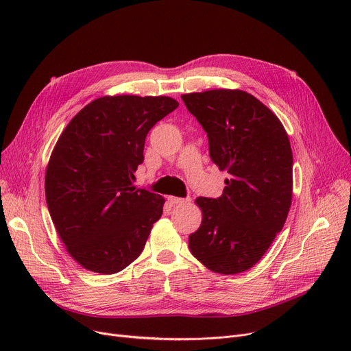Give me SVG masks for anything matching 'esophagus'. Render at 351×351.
<instances>
[{"label":"esophagus","mask_w":351,"mask_h":351,"mask_svg":"<svg viewBox=\"0 0 351 351\" xmlns=\"http://www.w3.org/2000/svg\"><path fill=\"white\" fill-rule=\"evenodd\" d=\"M168 200L171 202L172 205H182V204H186V202H188L189 199H183V197H175V196H169V197H168Z\"/></svg>","instance_id":"obj_1"}]
</instances>
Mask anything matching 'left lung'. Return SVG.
<instances>
[{"mask_svg": "<svg viewBox=\"0 0 351 351\" xmlns=\"http://www.w3.org/2000/svg\"><path fill=\"white\" fill-rule=\"evenodd\" d=\"M182 99L208 134L210 159L230 175L222 196L196 199L204 216L189 249L215 273H242L262 259L287 219L293 191L287 134L245 90L213 89Z\"/></svg>", "mask_w": 351, "mask_h": 351, "instance_id": "1", "label": "left lung"}]
</instances>
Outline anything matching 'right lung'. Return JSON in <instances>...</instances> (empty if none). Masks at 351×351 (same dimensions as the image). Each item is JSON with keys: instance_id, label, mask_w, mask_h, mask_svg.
I'll return each instance as SVG.
<instances>
[{"instance_id": "1", "label": "right lung", "mask_w": 351, "mask_h": 351, "mask_svg": "<svg viewBox=\"0 0 351 351\" xmlns=\"http://www.w3.org/2000/svg\"><path fill=\"white\" fill-rule=\"evenodd\" d=\"M178 105L169 97H102L64 129L47 168L45 197L55 229L82 267L114 274L142 253L165 199L135 189L132 179L147 132Z\"/></svg>"}]
</instances>
